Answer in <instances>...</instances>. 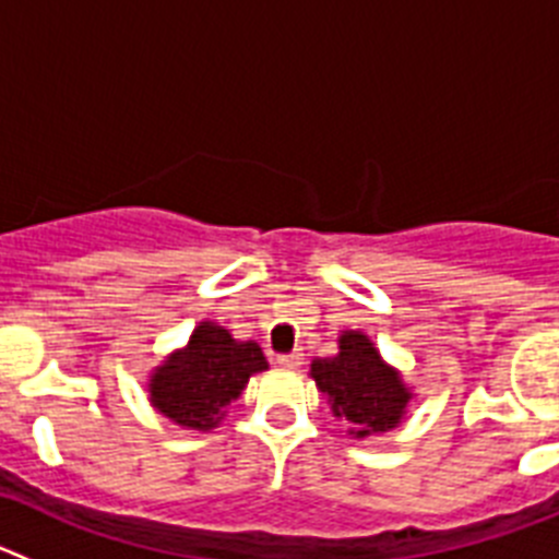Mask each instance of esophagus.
Wrapping results in <instances>:
<instances>
[{"label":"esophagus","mask_w":559,"mask_h":559,"mask_svg":"<svg viewBox=\"0 0 559 559\" xmlns=\"http://www.w3.org/2000/svg\"><path fill=\"white\" fill-rule=\"evenodd\" d=\"M276 364L280 367H288V369H296L299 364H302V353H288V355H276Z\"/></svg>","instance_id":"1"}]
</instances>
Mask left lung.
<instances>
[{"label": "left lung", "mask_w": 559, "mask_h": 559, "mask_svg": "<svg viewBox=\"0 0 559 559\" xmlns=\"http://www.w3.org/2000/svg\"><path fill=\"white\" fill-rule=\"evenodd\" d=\"M341 353L310 364L316 386L328 394L335 417H344L355 437L389 431L400 423L408 397L397 372L383 364L364 333L341 335Z\"/></svg>", "instance_id": "8db88e82"}]
</instances>
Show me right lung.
Wrapping results in <instances>:
<instances>
[{
	"instance_id": "obj_1",
	"label": "right lung",
	"mask_w": 559,
	"mask_h": 559,
	"mask_svg": "<svg viewBox=\"0 0 559 559\" xmlns=\"http://www.w3.org/2000/svg\"><path fill=\"white\" fill-rule=\"evenodd\" d=\"M265 367L269 364L257 344H240L226 330L204 322L181 353L156 369L151 400L173 423L206 431L218 426L226 406L240 397L251 374Z\"/></svg>"
}]
</instances>
